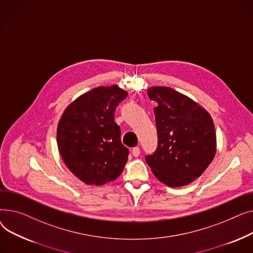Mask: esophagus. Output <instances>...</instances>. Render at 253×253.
<instances>
[{"label":"esophagus","instance_id":"obj_1","mask_svg":"<svg viewBox=\"0 0 253 253\" xmlns=\"http://www.w3.org/2000/svg\"><path fill=\"white\" fill-rule=\"evenodd\" d=\"M140 153H141V150H140V148L139 147H135V148H132V150H131V154L135 156V157H138L139 155H140Z\"/></svg>","mask_w":253,"mask_h":253}]
</instances>
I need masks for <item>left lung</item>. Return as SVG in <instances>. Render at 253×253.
<instances>
[{
  "mask_svg": "<svg viewBox=\"0 0 253 253\" xmlns=\"http://www.w3.org/2000/svg\"><path fill=\"white\" fill-rule=\"evenodd\" d=\"M154 108L158 144L147 165L169 187H182L199 177L212 161L216 137L212 118L198 103L169 86L148 88Z\"/></svg>",
  "mask_w": 253,
  "mask_h": 253,
  "instance_id": "8db88e82",
  "label": "left lung"
}]
</instances>
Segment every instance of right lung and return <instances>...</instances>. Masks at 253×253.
I'll use <instances>...</instances> for the list:
<instances>
[{
    "label": "right lung",
    "mask_w": 253,
    "mask_h": 253,
    "mask_svg": "<svg viewBox=\"0 0 253 253\" xmlns=\"http://www.w3.org/2000/svg\"><path fill=\"white\" fill-rule=\"evenodd\" d=\"M127 93L98 86L73 101L57 127V144L69 170L86 185H104L123 172L128 149L121 140L114 112Z\"/></svg>",
    "instance_id": "1"
}]
</instances>
